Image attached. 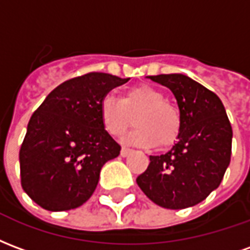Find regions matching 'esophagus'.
<instances>
[{
	"label": "esophagus",
	"mask_w": 250,
	"mask_h": 250,
	"mask_svg": "<svg viewBox=\"0 0 250 250\" xmlns=\"http://www.w3.org/2000/svg\"><path fill=\"white\" fill-rule=\"evenodd\" d=\"M131 152H132V150H130V148H127V147H122V150H120V155H122V157H128Z\"/></svg>",
	"instance_id": "1"
}]
</instances>
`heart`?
I'll return each instance as SVG.
<instances>
[{
    "label": "heart",
    "instance_id": "b5f03b06",
    "mask_svg": "<svg viewBox=\"0 0 250 250\" xmlns=\"http://www.w3.org/2000/svg\"><path fill=\"white\" fill-rule=\"evenodd\" d=\"M99 114L104 130L115 138H122L135 122L136 128L127 142L147 148L173 146L182 128L179 109L166 100L162 91L148 84L128 88L120 99L104 98Z\"/></svg>",
    "mask_w": 250,
    "mask_h": 250
}]
</instances>
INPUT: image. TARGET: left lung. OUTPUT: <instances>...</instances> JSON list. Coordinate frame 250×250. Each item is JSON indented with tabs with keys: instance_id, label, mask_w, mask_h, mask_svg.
I'll use <instances>...</instances> for the list:
<instances>
[{
	"instance_id": "left-lung-1",
	"label": "left lung",
	"mask_w": 250,
	"mask_h": 250,
	"mask_svg": "<svg viewBox=\"0 0 250 250\" xmlns=\"http://www.w3.org/2000/svg\"><path fill=\"white\" fill-rule=\"evenodd\" d=\"M167 87L182 118L178 142L136 178L142 191L166 209L202 202L218 188L230 163L231 131L225 107L214 92L182 73L148 76Z\"/></svg>"
}]
</instances>
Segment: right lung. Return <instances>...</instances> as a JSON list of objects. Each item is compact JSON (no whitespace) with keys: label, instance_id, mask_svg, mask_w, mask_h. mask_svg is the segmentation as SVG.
<instances>
[{"label":"right lung","instance_id":"obj_1","mask_svg":"<svg viewBox=\"0 0 250 250\" xmlns=\"http://www.w3.org/2000/svg\"><path fill=\"white\" fill-rule=\"evenodd\" d=\"M127 82L91 72L60 84L33 112L20 150L21 186L42 209L82 206L98 186L104 163L120 154L99 108L112 88Z\"/></svg>","mask_w":250,"mask_h":250}]
</instances>
